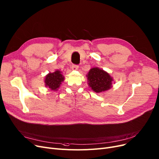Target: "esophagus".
Here are the masks:
<instances>
[{
	"label": "esophagus",
	"instance_id": "esophagus-1",
	"mask_svg": "<svg viewBox=\"0 0 159 159\" xmlns=\"http://www.w3.org/2000/svg\"><path fill=\"white\" fill-rule=\"evenodd\" d=\"M71 68H72L73 70H77L78 68H79V66H78V65H75V64H73V65H72Z\"/></svg>",
	"mask_w": 159,
	"mask_h": 159
}]
</instances>
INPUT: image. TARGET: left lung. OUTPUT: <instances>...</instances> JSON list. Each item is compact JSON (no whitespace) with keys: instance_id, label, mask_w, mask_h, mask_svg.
Instances as JSON below:
<instances>
[{"instance_id":"8db88e82","label":"left lung","mask_w":159,"mask_h":159,"mask_svg":"<svg viewBox=\"0 0 159 159\" xmlns=\"http://www.w3.org/2000/svg\"><path fill=\"white\" fill-rule=\"evenodd\" d=\"M87 77L89 86L97 93L105 92L112 87V78L108 73L99 68L91 69Z\"/></svg>"}]
</instances>
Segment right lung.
<instances>
[{
	"instance_id": "add662e5",
	"label": "right lung",
	"mask_w": 159,
	"mask_h": 159,
	"mask_svg": "<svg viewBox=\"0 0 159 159\" xmlns=\"http://www.w3.org/2000/svg\"><path fill=\"white\" fill-rule=\"evenodd\" d=\"M64 77L61 74V72L58 70L54 73H50L48 74L45 79V86H48L52 90H57V89L60 87L61 84V82L64 81Z\"/></svg>"
}]
</instances>
